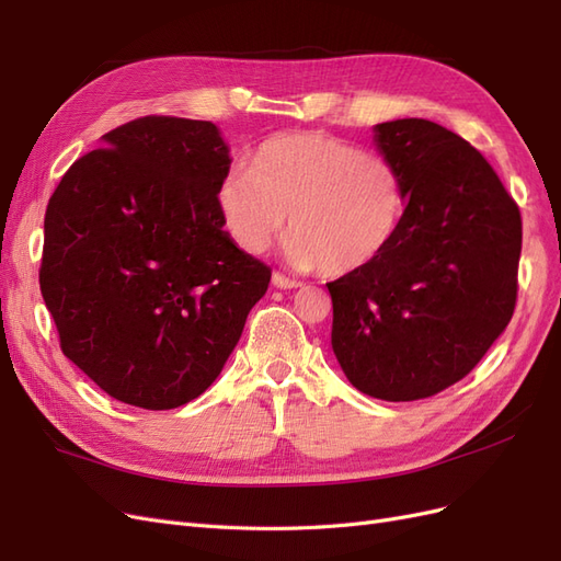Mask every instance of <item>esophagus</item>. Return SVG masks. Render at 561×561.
Segmentation results:
<instances>
[{"mask_svg":"<svg viewBox=\"0 0 561 561\" xmlns=\"http://www.w3.org/2000/svg\"><path fill=\"white\" fill-rule=\"evenodd\" d=\"M271 283H274V287H278V290H293V287L301 285L299 280L287 278L285 274H280V271H274V276H271Z\"/></svg>","mask_w":561,"mask_h":561,"instance_id":"esophagus-1","label":"esophagus"}]
</instances>
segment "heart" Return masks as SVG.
Instances as JSON below:
<instances>
[{"label":"heart","mask_w":561,"mask_h":561,"mask_svg":"<svg viewBox=\"0 0 561 561\" xmlns=\"http://www.w3.org/2000/svg\"><path fill=\"white\" fill-rule=\"evenodd\" d=\"M236 245L262 252L283 231L299 268L342 278L375 264L400 229L407 192L398 168L325 133H287L262 142L217 190Z\"/></svg>","instance_id":"b5f03b06"}]
</instances>
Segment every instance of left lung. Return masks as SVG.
I'll return each instance as SVG.
<instances>
[{
  "mask_svg": "<svg viewBox=\"0 0 561 561\" xmlns=\"http://www.w3.org/2000/svg\"><path fill=\"white\" fill-rule=\"evenodd\" d=\"M407 206L381 257L328 283L332 351L365 396L410 402L461 381L517 301L522 215L494 168L426 118L375 126Z\"/></svg>",
  "mask_w": 561,
  "mask_h": 561,
  "instance_id": "8db88e82",
  "label": "left lung"
}]
</instances>
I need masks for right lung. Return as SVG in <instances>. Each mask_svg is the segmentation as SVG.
<instances>
[{"instance_id": "right-lung-1", "label": "right lung", "mask_w": 561, "mask_h": 561, "mask_svg": "<svg viewBox=\"0 0 561 561\" xmlns=\"http://www.w3.org/2000/svg\"><path fill=\"white\" fill-rule=\"evenodd\" d=\"M229 165L215 124L142 116L105 133L48 198L42 297L62 353L114 400L198 398L266 293L271 268L222 229Z\"/></svg>"}]
</instances>
